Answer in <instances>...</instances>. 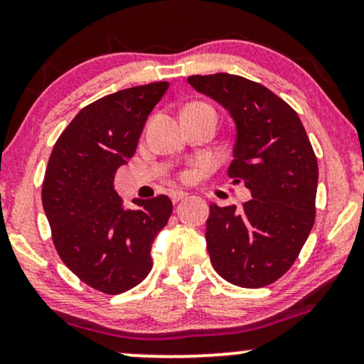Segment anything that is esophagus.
Returning a JSON list of instances; mask_svg holds the SVG:
<instances>
[{"label": "esophagus", "instance_id": "34e87169", "mask_svg": "<svg viewBox=\"0 0 364 364\" xmlns=\"http://www.w3.org/2000/svg\"><path fill=\"white\" fill-rule=\"evenodd\" d=\"M186 193H185V191H171V193H169V198H171V202H173V203H178V202H181V200L183 198H186Z\"/></svg>", "mask_w": 364, "mask_h": 364}]
</instances>
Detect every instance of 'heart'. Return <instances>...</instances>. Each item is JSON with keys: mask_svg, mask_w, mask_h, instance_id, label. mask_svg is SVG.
I'll list each match as a JSON object with an SVG mask.
<instances>
[{"mask_svg": "<svg viewBox=\"0 0 364 364\" xmlns=\"http://www.w3.org/2000/svg\"><path fill=\"white\" fill-rule=\"evenodd\" d=\"M179 179H181V181H191V179H193V173H191V171H183V173L179 174Z\"/></svg>", "mask_w": 364, "mask_h": 364, "instance_id": "obj_1", "label": "heart"}]
</instances>
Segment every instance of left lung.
Returning <instances> with one entry per match:
<instances>
[{
  "label": "left lung",
  "instance_id": "left-lung-1",
  "mask_svg": "<svg viewBox=\"0 0 364 364\" xmlns=\"http://www.w3.org/2000/svg\"><path fill=\"white\" fill-rule=\"evenodd\" d=\"M188 82L235 118L228 174L252 191L241 208L210 205V262L235 286H269L291 269L315 224L318 162L310 139L298 112L260 83L229 73L193 75Z\"/></svg>",
  "mask_w": 364,
  "mask_h": 364
}]
</instances>
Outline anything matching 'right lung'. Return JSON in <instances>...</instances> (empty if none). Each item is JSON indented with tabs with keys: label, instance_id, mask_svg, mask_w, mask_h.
<instances>
[{
	"label": "right lung",
	"instance_id": "add662e5",
	"mask_svg": "<svg viewBox=\"0 0 364 364\" xmlns=\"http://www.w3.org/2000/svg\"><path fill=\"white\" fill-rule=\"evenodd\" d=\"M168 82L132 87L85 106L54 144L43 181V207L58 255L87 286L121 294L147 277L150 246L168 224L166 195L133 200L124 210L114 178L139 145Z\"/></svg>",
	"mask_w": 364,
	"mask_h": 364
}]
</instances>
